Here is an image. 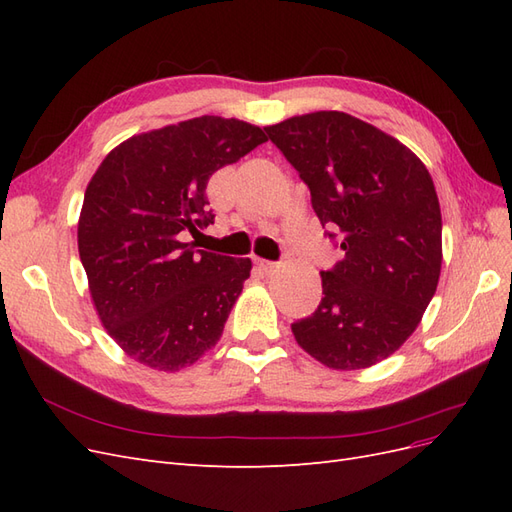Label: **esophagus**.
I'll return each mask as SVG.
<instances>
[{
	"label": "esophagus",
	"instance_id": "1",
	"mask_svg": "<svg viewBox=\"0 0 512 512\" xmlns=\"http://www.w3.org/2000/svg\"><path fill=\"white\" fill-rule=\"evenodd\" d=\"M258 267L265 271L267 275H273L282 265H280V262H275V260H258Z\"/></svg>",
	"mask_w": 512,
	"mask_h": 512
}]
</instances>
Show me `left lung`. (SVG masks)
Segmentation results:
<instances>
[{"instance_id": "left-lung-1", "label": "left lung", "mask_w": 512, "mask_h": 512, "mask_svg": "<svg viewBox=\"0 0 512 512\" xmlns=\"http://www.w3.org/2000/svg\"><path fill=\"white\" fill-rule=\"evenodd\" d=\"M312 194L344 258L322 277L312 316L292 322L299 346L333 369H363L414 333L442 267V215L425 164L393 136L339 111L265 128Z\"/></svg>"}]
</instances>
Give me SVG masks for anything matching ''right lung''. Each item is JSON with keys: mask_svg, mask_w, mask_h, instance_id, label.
<instances>
[{"mask_svg": "<svg viewBox=\"0 0 512 512\" xmlns=\"http://www.w3.org/2000/svg\"><path fill=\"white\" fill-rule=\"evenodd\" d=\"M262 143L250 123L205 115L128 138L91 177L79 254L102 324L134 361L177 371L218 344L252 260L183 239L213 224L209 177Z\"/></svg>", "mask_w": 512, "mask_h": 512, "instance_id": "right-lung-1", "label": "right lung"}]
</instances>
